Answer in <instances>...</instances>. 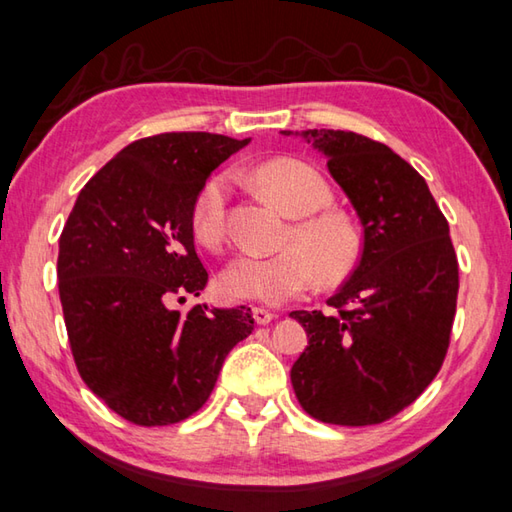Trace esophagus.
Returning a JSON list of instances; mask_svg holds the SVG:
<instances>
[{
	"label": "esophagus",
	"mask_w": 512,
	"mask_h": 512,
	"mask_svg": "<svg viewBox=\"0 0 512 512\" xmlns=\"http://www.w3.org/2000/svg\"><path fill=\"white\" fill-rule=\"evenodd\" d=\"M253 319H255V322H257L259 326H266V324L273 322L275 315L270 313V310H266V308H259V306H255V308H253Z\"/></svg>",
	"instance_id": "esophagus-1"
}]
</instances>
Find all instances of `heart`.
Segmentation results:
<instances>
[{
    "instance_id": "1",
    "label": "heart",
    "mask_w": 512,
    "mask_h": 512,
    "mask_svg": "<svg viewBox=\"0 0 512 512\" xmlns=\"http://www.w3.org/2000/svg\"><path fill=\"white\" fill-rule=\"evenodd\" d=\"M250 179L279 210L297 219L286 235V248L230 259L219 279L228 297L277 306L306 293L317 275L335 284L355 268L362 248L357 228L339 210H324L333 202V190L313 166L277 157L250 170ZM228 197V175H213L195 197L193 233L204 246L222 244Z\"/></svg>"
}]
</instances>
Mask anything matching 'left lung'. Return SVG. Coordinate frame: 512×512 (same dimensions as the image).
I'll list each match as a JSON object with an SVG mask.
<instances>
[{"instance_id":"8db88e82","label":"left lung","mask_w":512,"mask_h":512,"mask_svg":"<svg viewBox=\"0 0 512 512\" xmlns=\"http://www.w3.org/2000/svg\"><path fill=\"white\" fill-rule=\"evenodd\" d=\"M295 135L328 159L364 228V248L326 302L333 313H290L308 335L290 382L319 422L382 424L413 404L444 364L459 290L448 222L426 179L386 144L350 130Z\"/></svg>"}]
</instances>
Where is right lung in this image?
<instances>
[{
	"mask_svg": "<svg viewBox=\"0 0 512 512\" xmlns=\"http://www.w3.org/2000/svg\"><path fill=\"white\" fill-rule=\"evenodd\" d=\"M248 142L137 139L82 188L59 237V299L79 375L137 426L177 424L202 408L226 355L253 333L246 306L170 308L208 282L195 253V197Z\"/></svg>",
	"mask_w": 512,
	"mask_h": 512,
	"instance_id": "right-lung-1",
	"label": "right lung"
}]
</instances>
